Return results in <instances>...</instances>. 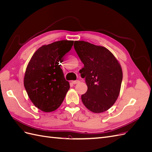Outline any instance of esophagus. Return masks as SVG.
Returning <instances> with one entry per match:
<instances>
[{
	"mask_svg": "<svg viewBox=\"0 0 152 152\" xmlns=\"http://www.w3.org/2000/svg\"><path fill=\"white\" fill-rule=\"evenodd\" d=\"M80 81L79 80H73L72 81V84H78V83H79V82Z\"/></svg>",
	"mask_w": 152,
	"mask_h": 152,
	"instance_id": "34e87169",
	"label": "esophagus"
}]
</instances>
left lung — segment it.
<instances>
[{
  "mask_svg": "<svg viewBox=\"0 0 152 152\" xmlns=\"http://www.w3.org/2000/svg\"><path fill=\"white\" fill-rule=\"evenodd\" d=\"M74 48L84 66L79 72L86 79V93L81 96L85 107L94 113L111 108L120 93L122 70L120 63L104 47L75 41Z\"/></svg>",
  "mask_w": 152,
  "mask_h": 152,
  "instance_id": "8db88e82",
  "label": "left lung"
}]
</instances>
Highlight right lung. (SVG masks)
<instances>
[{"mask_svg":"<svg viewBox=\"0 0 152 152\" xmlns=\"http://www.w3.org/2000/svg\"><path fill=\"white\" fill-rule=\"evenodd\" d=\"M73 45V40H63L42 45L27 65L25 88L31 102L44 112L54 111L60 107L70 89L59 63Z\"/></svg>","mask_w":152,"mask_h":152,"instance_id":"1","label":"right lung"}]
</instances>
